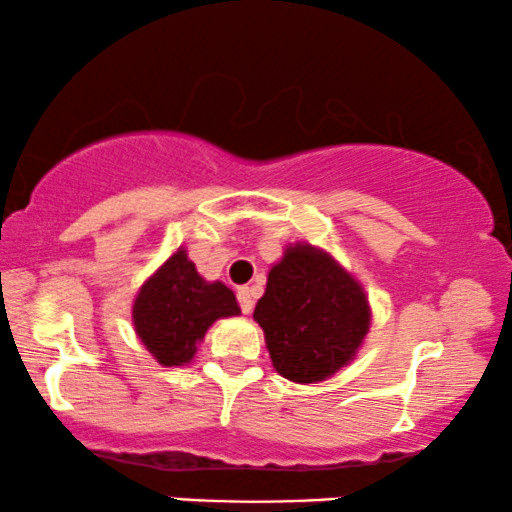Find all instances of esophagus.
<instances>
[{"mask_svg": "<svg viewBox=\"0 0 512 512\" xmlns=\"http://www.w3.org/2000/svg\"><path fill=\"white\" fill-rule=\"evenodd\" d=\"M238 302H241L243 314H250L252 307H255V297H252V288H248V286L238 288Z\"/></svg>", "mask_w": 512, "mask_h": 512, "instance_id": "obj_1", "label": "esophagus"}]
</instances>
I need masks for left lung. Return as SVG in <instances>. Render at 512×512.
<instances>
[{
  "instance_id": "8db88e82",
  "label": "left lung",
  "mask_w": 512,
  "mask_h": 512,
  "mask_svg": "<svg viewBox=\"0 0 512 512\" xmlns=\"http://www.w3.org/2000/svg\"><path fill=\"white\" fill-rule=\"evenodd\" d=\"M252 319L271 364L293 383H321L357 357L371 326L361 283L326 250L295 243L269 271Z\"/></svg>"
}]
</instances>
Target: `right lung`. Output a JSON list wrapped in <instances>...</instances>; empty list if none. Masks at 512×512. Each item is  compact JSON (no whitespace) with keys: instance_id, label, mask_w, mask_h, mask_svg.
<instances>
[{"instance_id":"obj_1","label":"right lung","mask_w":512,"mask_h":512,"mask_svg":"<svg viewBox=\"0 0 512 512\" xmlns=\"http://www.w3.org/2000/svg\"><path fill=\"white\" fill-rule=\"evenodd\" d=\"M238 314L241 307L231 288L205 281L184 248L160 264L132 307L134 331L163 366L189 364L212 323Z\"/></svg>"}]
</instances>
